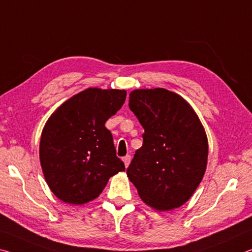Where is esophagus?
Segmentation results:
<instances>
[{"label": "esophagus", "mask_w": 252, "mask_h": 252, "mask_svg": "<svg viewBox=\"0 0 252 252\" xmlns=\"http://www.w3.org/2000/svg\"><path fill=\"white\" fill-rule=\"evenodd\" d=\"M130 155H126V156H124L123 158V160H124V163H125V166L127 167L129 165V163H130Z\"/></svg>", "instance_id": "obj_1"}]
</instances>
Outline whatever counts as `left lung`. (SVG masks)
Segmentation results:
<instances>
[{"instance_id": "obj_1", "label": "left lung", "mask_w": 252, "mask_h": 252, "mask_svg": "<svg viewBox=\"0 0 252 252\" xmlns=\"http://www.w3.org/2000/svg\"><path fill=\"white\" fill-rule=\"evenodd\" d=\"M128 106L144 133L127 176L152 208L181 207L207 167L208 139L199 117L182 97L163 88L134 90Z\"/></svg>"}]
</instances>
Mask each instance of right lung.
Here are the masks:
<instances>
[{"label": "right lung", "mask_w": 252, "mask_h": 252, "mask_svg": "<svg viewBox=\"0 0 252 252\" xmlns=\"http://www.w3.org/2000/svg\"><path fill=\"white\" fill-rule=\"evenodd\" d=\"M125 90L89 88L68 99L45 124L40 162L57 197L84 204L100 194L111 176L125 171L107 119L122 108Z\"/></svg>", "instance_id": "1"}]
</instances>
